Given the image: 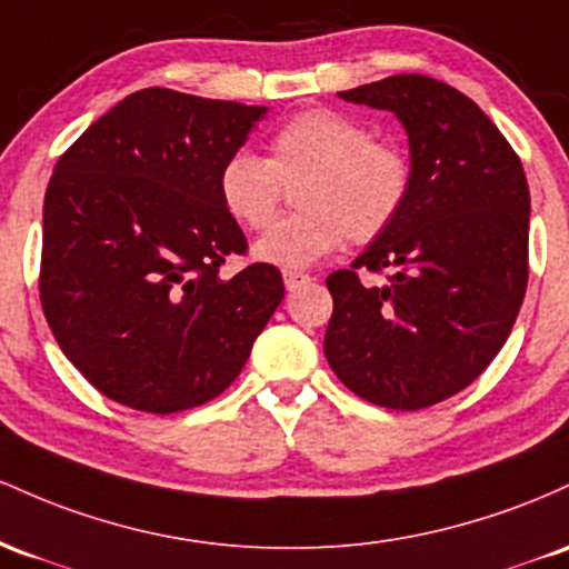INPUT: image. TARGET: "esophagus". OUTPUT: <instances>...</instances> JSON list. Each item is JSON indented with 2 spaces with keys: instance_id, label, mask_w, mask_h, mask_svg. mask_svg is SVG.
<instances>
[{
  "instance_id": "obj_1",
  "label": "esophagus",
  "mask_w": 569,
  "mask_h": 569,
  "mask_svg": "<svg viewBox=\"0 0 569 569\" xmlns=\"http://www.w3.org/2000/svg\"><path fill=\"white\" fill-rule=\"evenodd\" d=\"M306 282H311V277L309 273H301V271H284V287L287 290H298V287L301 284H306Z\"/></svg>"
}]
</instances>
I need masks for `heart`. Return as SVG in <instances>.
I'll use <instances>...</instances> for the list:
<instances>
[{"mask_svg": "<svg viewBox=\"0 0 569 569\" xmlns=\"http://www.w3.org/2000/svg\"><path fill=\"white\" fill-rule=\"evenodd\" d=\"M298 212L254 244L279 268H303L347 241L368 244L403 214L413 188V161L403 144L373 137L362 120L315 107L279 126L268 158L239 150L217 174L222 209L247 231L273 222L292 188Z\"/></svg>", "mask_w": 569, "mask_h": 569, "instance_id": "obj_1", "label": "heart"}]
</instances>
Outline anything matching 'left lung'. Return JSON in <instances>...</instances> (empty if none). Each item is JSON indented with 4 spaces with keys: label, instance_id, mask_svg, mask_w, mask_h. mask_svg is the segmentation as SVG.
I'll return each instance as SVG.
<instances>
[{
    "label": "left lung",
    "instance_id": "8db88e82",
    "mask_svg": "<svg viewBox=\"0 0 569 569\" xmlns=\"http://www.w3.org/2000/svg\"><path fill=\"white\" fill-rule=\"evenodd\" d=\"M398 114L413 161L403 214L328 277L325 357L343 387L419 411L473 385L508 341L529 277V188L519 156L457 88L395 74L338 93ZM360 270L387 272L370 288Z\"/></svg>",
    "mask_w": 569,
    "mask_h": 569
}]
</instances>
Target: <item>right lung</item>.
Masks as SVG:
<instances>
[{
  "label": "right lung",
  "instance_id": "right-lung-1",
  "mask_svg": "<svg viewBox=\"0 0 569 569\" xmlns=\"http://www.w3.org/2000/svg\"><path fill=\"white\" fill-rule=\"evenodd\" d=\"M266 107L144 88L56 163L42 209L40 301L61 352L110 400L174 413L226 392L284 298L247 252L217 174Z\"/></svg>",
  "mask_w": 569,
  "mask_h": 569
}]
</instances>
